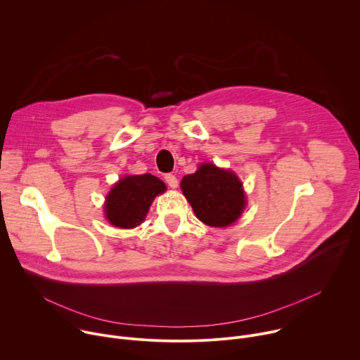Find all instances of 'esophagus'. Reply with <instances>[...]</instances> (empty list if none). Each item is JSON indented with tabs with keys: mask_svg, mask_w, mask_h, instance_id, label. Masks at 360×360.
I'll use <instances>...</instances> for the list:
<instances>
[{
	"mask_svg": "<svg viewBox=\"0 0 360 360\" xmlns=\"http://www.w3.org/2000/svg\"><path fill=\"white\" fill-rule=\"evenodd\" d=\"M165 181H167L168 186H169V188H172V189H175V188L178 186V178H176L175 175H172V174L165 175Z\"/></svg>",
	"mask_w": 360,
	"mask_h": 360,
	"instance_id": "34e87169",
	"label": "esophagus"
}]
</instances>
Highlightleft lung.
Listing matches in <instances>:
<instances>
[{"label": "left lung", "mask_w": 360, "mask_h": 360, "mask_svg": "<svg viewBox=\"0 0 360 360\" xmlns=\"http://www.w3.org/2000/svg\"><path fill=\"white\" fill-rule=\"evenodd\" d=\"M181 189L196 215L208 226L225 228L238 221L246 207L243 184L229 169L200 164L195 174L185 175Z\"/></svg>", "instance_id": "obj_1"}]
</instances>
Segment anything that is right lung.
<instances>
[{
    "instance_id": "add662e5",
    "label": "right lung",
    "mask_w": 360,
    "mask_h": 360,
    "mask_svg": "<svg viewBox=\"0 0 360 360\" xmlns=\"http://www.w3.org/2000/svg\"><path fill=\"white\" fill-rule=\"evenodd\" d=\"M165 191V184L150 174L127 175L107 195L105 218L117 228L132 229L145 221L153 199Z\"/></svg>"
}]
</instances>
